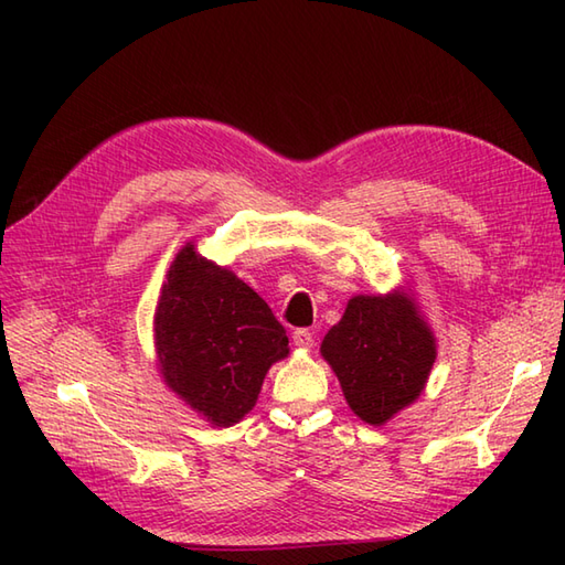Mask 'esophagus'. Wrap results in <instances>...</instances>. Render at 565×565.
Masks as SVG:
<instances>
[{"mask_svg":"<svg viewBox=\"0 0 565 565\" xmlns=\"http://www.w3.org/2000/svg\"><path fill=\"white\" fill-rule=\"evenodd\" d=\"M294 344L298 347V350H310V347L316 344V338H313V332L310 330H306V328H301V330H296L294 332Z\"/></svg>","mask_w":565,"mask_h":565,"instance_id":"obj_1","label":"esophagus"}]
</instances>
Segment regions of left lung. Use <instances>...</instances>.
Here are the masks:
<instances>
[{
  "label": "left lung",
  "mask_w": 565,
  "mask_h": 565,
  "mask_svg": "<svg viewBox=\"0 0 565 565\" xmlns=\"http://www.w3.org/2000/svg\"><path fill=\"white\" fill-rule=\"evenodd\" d=\"M352 411L383 425L425 388L435 338L405 296H354L320 347Z\"/></svg>",
  "instance_id": "1"
}]
</instances>
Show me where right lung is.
Wrapping results in <instances>:
<instances>
[{
  "label": "right lung",
  "instance_id": "add662e5",
  "mask_svg": "<svg viewBox=\"0 0 565 565\" xmlns=\"http://www.w3.org/2000/svg\"><path fill=\"white\" fill-rule=\"evenodd\" d=\"M154 344L170 388L209 419L231 427L257 403L289 338L271 308L233 271L186 245L172 262L154 313Z\"/></svg>",
  "mask_w": 565,
  "mask_h": 565
}]
</instances>
